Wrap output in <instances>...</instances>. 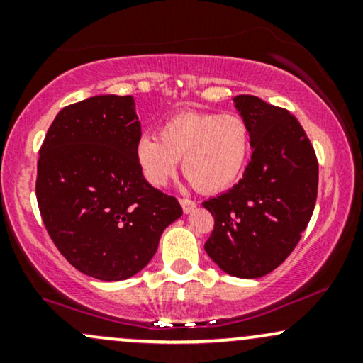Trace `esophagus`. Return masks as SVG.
<instances>
[{"instance_id": "esophagus-1", "label": "esophagus", "mask_w": 363, "mask_h": 363, "mask_svg": "<svg viewBox=\"0 0 363 363\" xmlns=\"http://www.w3.org/2000/svg\"><path fill=\"white\" fill-rule=\"evenodd\" d=\"M181 206H182V210H184V213H191V211H193L196 208V203L193 201V199L182 198L181 199Z\"/></svg>"}]
</instances>
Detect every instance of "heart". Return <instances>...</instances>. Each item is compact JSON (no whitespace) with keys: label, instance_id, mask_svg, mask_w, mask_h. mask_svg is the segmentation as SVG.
Instances as JSON below:
<instances>
[{"label":"heart","instance_id":"b5f03b06","mask_svg":"<svg viewBox=\"0 0 363 363\" xmlns=\"http://www.w3.org/2000/svg\"><path fill=\"white\" fill-rule=\"evenodd\" d=\"M158 136H140L135 147L141 174L153 187L167 184L182 158V172L199 193H220L240 177L251 152V131L235 112H179Z\"/></svg>","mask_w":363,"mask_h":363}]
</instances>
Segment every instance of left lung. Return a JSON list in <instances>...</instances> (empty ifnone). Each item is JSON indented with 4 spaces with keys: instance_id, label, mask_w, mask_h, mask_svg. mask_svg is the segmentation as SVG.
I'll return each instance as SVG.
<instances>
[{
    "instance_id": "1",
    "label": "left lung",
    "mask_w": 363,
    "mask_h": 363,
    "mask_svg": "<svg viewBox=\"0 0 363 363\" xmlns=\"http://www.w3.org/2000/svg\"><path fill=\"white\" fill-rule=\"evenodd\" d=\"M234 102L251 131L252 155L234 187L203 203L215 218L205 251L232 277L259 278L301 240L318 198L319 165L289 111L254 95Z\"/></svg>"
}]
</instances>
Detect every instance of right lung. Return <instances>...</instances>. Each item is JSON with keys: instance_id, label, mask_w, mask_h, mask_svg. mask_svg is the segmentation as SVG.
I'll list each match as a JSON object with an SVG mask.
<instances>
[{"instance_id": "1", "label": "right lung", "mask_w": 363, "mask_h": 363, "mask_svg": "<svg viewBox=\"0 0 363 363\" xmlns=\"http://www.w3.org/2000/svg\"><path fill=\"white\" fill-rule=\"evenodd\" d=\"M141 124L131 95H97L65 107L37 162L35 194L52 242L78 272L104 281L133 277L182 215L136 162Z\"/></svg>"}]
</instances>
